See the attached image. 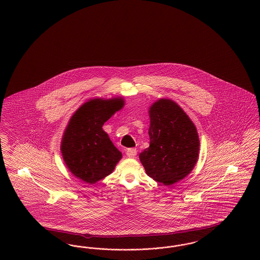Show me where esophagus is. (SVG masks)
Instances as JSON below:
<instances>
[{
	"label": "esophagus",
	"instance_id": "34e87169",
	"mask_svg": "<svg viewBox=\"0 0 260 260\" xmlns=\"http://www.w3.org/2000/svg\"><path fill=\"white\" fill-rule=\"evenodd\" d=\"M125 154H126V156H127L128 158L134 159V158H136V154H137V150H136V148L127 149L126 152H125Z\"/></svg>",
	"mask_w": 260,
	"mask_h": 260
}]
</instances>
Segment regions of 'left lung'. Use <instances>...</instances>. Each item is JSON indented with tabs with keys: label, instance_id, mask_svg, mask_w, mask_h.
I'll list each match as a JSON object with an SVG mask.
<instances>
[{
	"label": "left lung",
	"instance_id": "8db88e82",
	"mask_svg": "<svg viewBox=\"0 0 260 260\" xmlns=\"http://www.w3.org/2000/svg\"><path fill=\"white\" fill-rule=\"evenodd\" d=\"M150 144L139 160L151 178L166 186L182 180L198 161L200 140L194 123L172 99H161L149 108Z\"/></svg>",
	"mask_w": 260,
	"mask_h": 260
}]
</instances>
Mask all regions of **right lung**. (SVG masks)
<instances>
[{"mask_svg":"<svg viewBox=\"0 0 260 260\" xmlns=\"http://www.w3.org/2000/svg\"><path fill=\"white\" fill-rule=\"evenodd\" d=\"M124 105L123 98L90 99L70 118L62 136V157L69 172L85 183L103 179L122 159L102 125Z\"/></svg>","mask_w":260,"mask_h":260,"instance_id":"add662e5","label":"right lung"}]
</instances>
